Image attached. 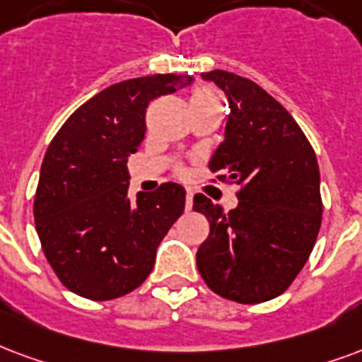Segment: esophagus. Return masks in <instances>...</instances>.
<instances>
[{
    "label": "esophagus",
    "instance_id": "obj_1",
    "mask_svg": "<svg viewBox=\"0 0 362 362\" xmlns=\"http://www.w3.org/2000/svg\"><path fill=\"white\" fill-rule=\"evenodd\" d=\"M192 207H194V192L188 189L186 192V211H192Z\"/></svg>",
    "mask_w": 362,
    "mask_h": 362
}]
</instances>
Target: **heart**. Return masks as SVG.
Listing matches in <instances>:
<instances>
[{
	"label": "heart",
	"mask_w": 362,
	"mask_h": 362,
	"mask_svg": "<svg viewBox=\"0 0 362 362\" xmlns=\"http://www.w3.org/2000/svg\"><path fill=\"white\" fill-rule=\"evenodd\" d=\"M218 93L213 90V88H197L192 93V101H199V99H216Z\"/></svg>",
	"instance_id": "1"
}]
</instances>
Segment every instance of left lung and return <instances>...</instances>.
<instances>
[{
    "mask_svg": "<svg viewBox=\"0 0 362 362\" xmlns=\"http://www.w3.org/2000/svg\"><path fill=\"white\" fill-rule=\"evenodd\" d=\"M230 101L226 140L209 163L213 182L238 184V207L224 211L203 194L194 211L207 216L209 238L197 270L211 290L253 305L288 290L307 263L322 222L315 149L293 117L253 80L202 72Z\"/></svg>",
    "mask_w": 362,
    "mask_h": 362,
    "instance_id": "8db88e82",
    "label": "left lung"
}]
</instances>
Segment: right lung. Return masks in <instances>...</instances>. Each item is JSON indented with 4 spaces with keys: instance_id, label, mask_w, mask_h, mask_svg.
<instances>
[{
    "instance_id": "obj_1",
    "label": "right lung",
    "mask_w": 362,
    "mask_h": 362,
    "mask_svg": "<svg viewBox=\"0 0 362 362\" xmlns=\"http://www.w3.org/2000/svg\"><path fill=\"white\" fill-rule=\"evenodd\" d=\"M189 82V74H153L109 86L47 147L34 222L47 263L76 296L109 301L141 286L157 245L184 213L186 192L174 182L130 202L127 163L144 140L147 105Z\"/></svg>"
}]
</instances>
